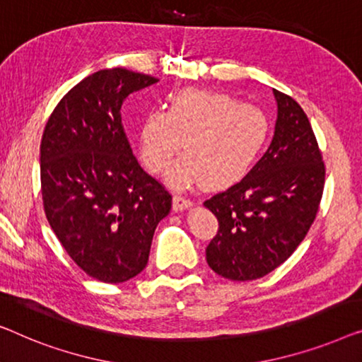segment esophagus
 <instances>
[{"instance_id":"obj_1","label":"esophagus","mask_w":362,"mask_h":362,"mask_svg":"<svg viewBox=\"0 0 362 362\" xmlns=\"http://www.w3.org/2000/svg\"><path fill=\"white\" fill-rule=\"evenodd\" d=\"M192 205H193V202L188 200V198H185V197H182V195H174V198H172V206H174L175 211H183Z\"/></svg>"}]
</instances>
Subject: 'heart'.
<instances>
[{"label":"heart","instance_id":"1","mask_svg":"<svg viewBox=\"0 0 362 362\" xmlns=\"http://www.w3.org/2000/svg\"><path fill=\"white\" fill-rule=\"evenodd\" d=\"M269 116L254 105L210 90L187 88L175 93L169 110L147 111L137 131L146 169L160 174L180 149L183 159L167 172V180L221 188L241 180L269 139Z\"/></svg>","mask_w":362,"mask_h":362}]
</instances>
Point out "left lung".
<instances>
[{"label": "left lung", "instance_id": "obj_1", "mask_svg": "<svg viewBox=\"0 0 362 362\" xmlns=\"http://www.w3.org/2000/svg\"><path fill=\"white\" fill-rule=\"evenodd\" d=\"M271 146L244 179L203 205L218 218L206 262L230 281H254L281 266L317 216L325 164L310 121L297 101L274 90Z\"/></svg>", "mask_w": 362, "mask_h": 362}]
</instances>
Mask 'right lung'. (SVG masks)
<instances>
[{"instance_id":"1","label":"right lung","mask_w":362,"mask_h":362,"mask_svg":"<svg viewBox=\"0 0 362 362\" xmlns=\"http://www.w3.org/2000/svg\"><path fill=\"white\" fill-rule=\"evenodd\" d=\"M151 75L105 69L55 106L40 142L45 216L74 262L90 277L121 284L146 267L152 236L172 197L132 156L121 124L131 93Z\"/></svg>"}]
</instances>
